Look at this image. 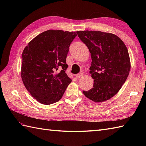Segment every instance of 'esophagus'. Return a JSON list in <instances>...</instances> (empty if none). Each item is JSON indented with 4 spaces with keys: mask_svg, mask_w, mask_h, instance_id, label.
I'll use <instances>...</instances> for the list:
<instances>
[{
    "mask_svg": "<svg viewBox=\"0 0 146 146\" xmlns=\"http://www.w3.org/2000/svg\"><path fill=\"white\" fill-rule=\"evenodd\" d=\"M83 75V74L82 73H80L78 74H77V75H76V78H80V77H82Z\"/></svg>",
    "mask_w": 146,
    "mask_h": 146,
    "instance_id": "obj_1",
    "label": "esophagus"
}]
</instances>
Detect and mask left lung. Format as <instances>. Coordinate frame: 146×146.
<instances>
[{
    "instance_id": "1",
    "label": "left lung",
    "mask_w": 146,
    "mask_h": 146,
    "mask_svg": "<svg viewBox=\"0 0 146 146\" xmlns=\"http://www.w3.org/2000/svg\"><path fill=\"white\" fill-rule=\"evenodd\" d=\"M87 46L92 56L90 73L94 85L83 91L86 97L95 102L109 100L120 90L131 69L129 52L122 40L108 33L93 31L76 32Z\"/></svg>"
}]
</instances>
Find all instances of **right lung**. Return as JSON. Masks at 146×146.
Masks as SVG:
<instances>
[{
  "label": "right lung",
  "mask_w": 146,
  "mask_h": 146,
  "mask_svg": "<svg viewBox=\"0 0 146 146\" xmlns=\"http://www.w3.org/2000/svg\"><path fill=\"white\" fill-rule=\"evenodd\" d=\"M76 36L75 32L48 30L24 48L21 78L27 90L41 104L49 105L60 100L71 83L65 73L68 66L66 58Z\"/></svg>",
  "instance_id": "add662e5"
}]
</instances>
